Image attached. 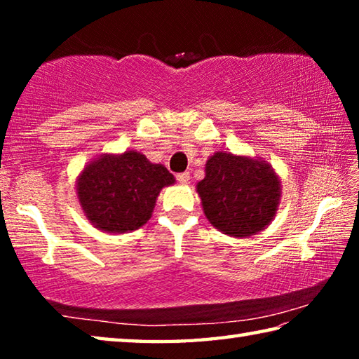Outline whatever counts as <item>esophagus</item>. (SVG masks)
Listing matches in <instances>:
<instances>
[{
    "label": "esophagus",
    "mask_w": 359,
    "mask_h": 359,
    "mask_svg": "<svg viewBox=\"0 0 359 359\" xmlns=\"http://www.w3.org/2000/svg\"><path fill=\"white\" fill-rule=\"evenodd\" d=\"M175 177H177V182H179V184H182V185H187L188 182H190V172H180V174L175 175Z\"/></svg>",
    "instance_id": "esophagus-1"
}]
</instances>
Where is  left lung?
Instances as JSON below:
<instances>
[{
    "mask_svg": "<svg viewBox=\"0 0 359 359\" xmlns=\"http://www.w3.org/2000/svg\"><path fill=\"white\" fill-rule=\"evenodd\" d=\"M198 182L204 215L231 238H250L276 218L282 198L278 174L263 158L218 150Z\"/></svg>",
    "mask_w": 359,
    "mask_h": 359,
    "instance_id": "left-lung-1",
    "label": "left lung"
}]
</instances>
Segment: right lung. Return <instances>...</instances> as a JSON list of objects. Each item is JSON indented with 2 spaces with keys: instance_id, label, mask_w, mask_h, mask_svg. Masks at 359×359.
<instances>
[{
  "instance_id": "right-lung-1",
  "label": "right lung",
  "mask_w": 359,
  "mask_h": 359,
  "mask_svg": "<svg viewBox=\"0 0 359 359\" xmlns=\"http://www.w3.org/2000/svg\"><path fill=\"white\" fill-rule=\"evenodd\" d=\"M175 184L163 165L141 151L102 154L87 163L77 175L76 193L87 220L102 233L123 234L150 220L156 198Z\"/></svg>"
}]
</instances>
